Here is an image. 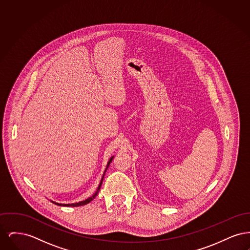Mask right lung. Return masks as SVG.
Wrapping results in <instances>:
<instances>
[{"label": "right lung", "mask_w": 250, "mask_h": 250, "mask_svg": "<svg viewBox=\"0 0 250 250\" xmlns=\"http://www.w3.org/2000/svg\"><path fill=\"white\" fill-rule=\"evenodd\" d=\"M113 159V157H111L109 160H108V162H107V167H106V170H107V167L109 166V164H110V162H111V160ZM106 170H105V172H106ZM105 172H104V175H105ZM104 175H103V177L101 179V182H100V184H99V186H98V188H97V189H96V192H95V194L92 196V197H90L89 199H87V200H85V201H83V202H76V203H71V204H62V203H57V202H53L54 204H57V205H59V206H72V207H77V206H82V205H85V204H87V203H89L90 202H92L94 199H95V197H96V195H97V193L99 192L100 190V188H101V185H102V182H103V178H104Z\"/></svg>", "instance_id": "right-lung-1"}]
</instances>
